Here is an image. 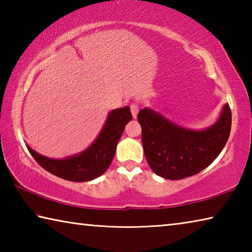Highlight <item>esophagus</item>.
Segmentation results:
<instances>
[{
  "mask_svg": "<svg viewBox=\"0 0 252 252\" xmlns=\"http://www.w3.org/2000/svg\"><path fill=\"white\" fill-rule=\"evenodd\" d=\"M130 109H131V113H132V117L134 119L138 116V112H139V104L134 102V103H131L130 105Z\"/></svg>",
  "mask_w": 252,
  "mask_h": 252,
  "instance_id": "1",
  "label": "esophagus"
}]
</instances>
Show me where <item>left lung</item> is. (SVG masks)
I'll return each instance as SVG.
<instances>
[{"mask_svg":"<svg viewBox=\"0 0 252 252\" xmlns=\"http://www.w3.org/2000/svg\"><path fill=\"white\" fill-rule=\"evenodd\" d=\"M144 156L152 171L169 180L197 174L222 151L231 130V110L225 103L215 125L191 130L149 108L139 111Z\"/></svg>","mask_w":252,"mask_h":252,"instance_id":"left-lung-1","label":"left lung"}]
</instances>
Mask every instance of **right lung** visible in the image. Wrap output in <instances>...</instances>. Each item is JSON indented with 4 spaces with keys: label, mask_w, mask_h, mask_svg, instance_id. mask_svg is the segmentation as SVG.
I'll use <instances>...</instances> for the list:
<instances>
[{
    "label": "right lung",
    "mask_w": 252,
    "mask_h": 252,
    "mask_svg": "<svg viewBox=\"0 0 252 252\" xmlns=\"http://www.w3.org/2000/svg\"><path fill=\"white\" fill-rule=\"evenodd\" d=\"M131 119L129 106L112 110L95 141L87 150L64 159H51L29 146L28 150L42 168L54 176L74 182L91 181L103 174L110 167L117 144Z\"/></svg>",
    "instance_id": "right-lung-1"
}]
</instances>
